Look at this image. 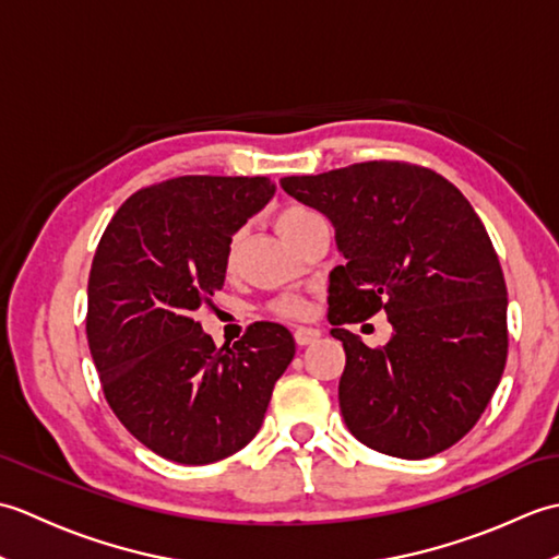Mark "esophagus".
Masks as SVG:
<instances>
[{"label": "esophagus", "instance_id": "1", "mask_svg": "<svg viewBox=\"0 0 559 559\" xmlns=\"http://www.w3.org/2000/svg\"><path fill=\"white\" fill-rule=\"evenodd\" d=\"M293 336H295V343H298V346H310V343L319 341V336H322V331L312 329V326H298V329H295Z\"/></svg>", "mask_w": 559, "mask_h": 559}]
</instances>
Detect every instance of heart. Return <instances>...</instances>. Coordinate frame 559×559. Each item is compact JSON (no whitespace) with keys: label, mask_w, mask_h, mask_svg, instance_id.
<instances>
[{"label":"heart","mask_w":559,"mask_h":559,"mask_svg":"<svg viewBox=\"0 0 559 559\" xmlns=\"http://www.w3.org/2000/svg\"><path fill=\"white\" fill-rule=\"evenodd\" d=\"M324 223V218L310 206L302 204H283L276 213H273V225L281 233V237H286L290 245L298 247L302 242V237L310 233L314 225ZM240 242L242 235L235 233L228 237L225 242V252H223V264L228 271L237 266V257H240ZM271 312L278 317H290V319H300L307 314V305L300 298H293V295H283V298L271 302Z\"/></svg>","instance_id":"obj_1"}]
</instances>
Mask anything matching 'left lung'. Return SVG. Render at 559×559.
I'll return each mask as SVG.
<instances>
[{
	"label": "left lung",
	"mask_w": 559,
	"mask_h": 559,
	"mask_svg": "<svg viewBox=\"0 0 559 559\" xmlns=\"http://www.w3.org/2000/svg\"><path fill=\"white\" fill-rule=\"evenodd\" d=\"M281 187L324 213L346 257L329 276V322L346 350L338 406L348 430L399 459L456 444L490 403L509 346L504 273L478 213L442 175L401 160ZM377 311L395 334L370 349L345 324Z\"/></svg>",
	"instance_id": "8db88e82"
}]
</instances>
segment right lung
<instances>
[{
	"label": "right lung",
	"instance_id": "add662e5",
	"mask_svg": "<svg viewBox=\"0 0 559 559\" xmlns=\"http://www.w3.org/2000/svg\"><path fill=\"white\" fill-rule=\"evenodd\" d=\"M273 192L269 177H173L129 197L100 237L88 348L112 413L163 459L201 466L247 447L293 360L276 322L216 348L192 319L223 288L228 237Z\"/></svg>",
	"mask_w": 559,
	"mask_h": 559
}]
</instances>
